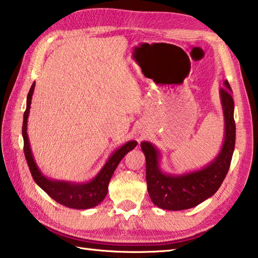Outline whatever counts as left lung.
<instances>
[{"mask_svg": "<svg viewBox=\"0 0 258 258\" xmlns=\"http://www.w3.org/2000/svg\"><path fill=\"white\" fill-rule=\"evenodd\" d=\"M218 91L224 116V138L218 154L196 171L182 174L165 172L160 167L163 155L149 141L141 142L146 156L148 194L157 207L166 211H183L196 207L215 194L223 183L232 159L235 143L234 102L228 81Z\"/></svg>", "mask_w": 258, "mask_h": 258, "instance_id": "left-lung-1", "label": "left lung"}]
</instances>
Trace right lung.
I'll return each instance as SVG.
<instances>
[{
  "label": "right lung",
  "instance_id": "1",
  "mask_svg": "<svg viewBox=\"0 0 258 258\" xmlns=\"http://www.w3.org/2000/svg\"><path fill=\"white\" fill-rule=\"evenodd\" d=\"M35 89V82L30 87L27 95V104H26V111L24 113L23 123V138H24V151L25 157L27 160L28 167L32 173V176L36 184L44 190L50 197L63 206L74 209H89L98 206V205L106 198L108 192L109 181L112 176L113 172L124 156L133 150L137 147V141H128L125 145L119 147L118 149L113 150L109 156L106 163L100 169L99 173L92 180L86 182H73L55 180V178L47 177L45 174L38 167L35 161L34 155L30 148L28 134H27V123L29 116V109L32 104V98Z\"/></svg>",
  "mask_w": 258,
  "mask_h": 258
}]
</instances>
